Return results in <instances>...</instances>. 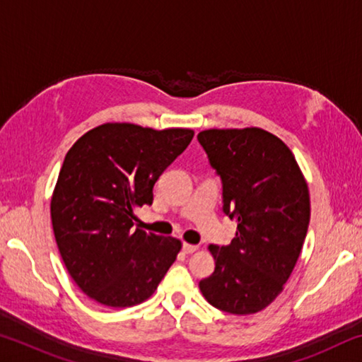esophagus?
Returning <instances> with one entry per match:
<instances>
[{
	"label": "esophagus",
	"instance_id": "obj_1",
	"mask_svg": "<svg viewBox=\"0 0 362 362\" xmlns=\"http://www.w3.org/2000/svg\"><path fill=\"white\" fill-rule=\"evenodd\" d=\"M183 252L185 254H193L194 250H198V246H194V244H188V243H183Z\"/></svg>",
	"mask_w": 362,
	"mask_h": 362
}]
</instances>
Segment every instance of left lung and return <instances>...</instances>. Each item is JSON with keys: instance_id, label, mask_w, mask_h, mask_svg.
I'll use <instances>...</instances> for the list:
<instances>
[{"instance_id": "8db88e82", "label": "left lung", "mask_w": 362, "mask_h": 362, "mask_svg": "<svg viewBox=\"0 0 362 362\" xmlns=\"http://www.w3.org/2000/svg\"><path fill=\"white\" fill-rule=\"evenodd\" d=\"M198 140L222 179L223 212L238 222L228 246H209L216 269L199 289L218 310L252 315L283 292L302 252L308 185L289 146L260 127L207 129Z\"/></svg>"}]
</instances>
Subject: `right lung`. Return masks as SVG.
Masks as SVG:
<instances>
[{
    "label": "right lung",
    "mask_w": 362,
    "mask_h": 362,
    "mask_svg": "<svg viewBox=\"0 0 362 362\" xmlns=\"http://www.w3.org/2000/svg\"><path fill=\"white\" fill-rule=\"evenodd\" d=\"M193 136L107 122L66 153L51 199L54 236L70 276L95 302H145L175 262L182 243L134 230V209L153 203V185Z\"/></svg>",
    "instance_id": "add662e5"
}]
</instances>
